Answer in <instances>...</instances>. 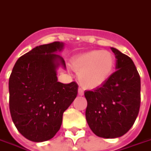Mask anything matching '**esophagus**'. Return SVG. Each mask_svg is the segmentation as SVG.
<instances>
[{
  "label": "esophagus",
  "instance_id": "1",
  "mask_svg": "<svg viewBox=\"0 0 151 151\" xmlns=\"http://www.w3.org/2000/svg\"><path fill=\"white\" fill-rule=\"evenodd\" d=\"M78 94H79V95H83V94H84L83 89H81V88H79V89H78Z\"/></svg>",
  "mask_w": 151,
  "mask_h": 151
}]
</instances>
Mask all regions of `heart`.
<instances>
[{
  "instance_id": "b5f03b06",
  "label": "heart",
  "mask_w": 151,
  "mask_h": 151,
  "mask_svg": "<svg viewBox=\"0 0 151 151\" xmlns=\"http://www.w3.org/2000/svg\"><path fill=\"white\" fill-rule=\"evenodd\" d=\"M115 57L108 51L94 50L79 56L72 62L79 81L86 88L93 89L104 84L113 73Z\"/></svg>"
}]
</instances>
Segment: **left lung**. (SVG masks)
<instances>
[{
    "instance_id": "1",
    "label": "left lung",
    "mask_w": 151,
    "mask_h": 151,
    "mask_svg": "<svg viewBox=\"0 0 151 151\" xmlns=\"http://www.w3.org/2000/svg\"><path fill=\"white\" fill-rule=\"evenodd\" d=\"M116 71L93 90H86V121L96 136L117 138L132 127L141 105V78L133 61L114 47Z\"/></svg>"
}]
</instances>
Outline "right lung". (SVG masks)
I'll list each match as a JSON object with an SVG mask.
<instances>
[{"label": "right lung", "instance_id": "add662e5", "mask_svg": "<svg viewBox=\"0 0 151 151\" xmlns=\"http://www.w3.org/2000/svg\"><path fill=\"white\" fill-rule=\"evenodd\" d=\"M63 47V42H54L34 47L19 58L10 74V115L19 133L29 141L52 139L77 95L76 82L58 81V66L65 68L64 59L57 54Z\"/></svg>", "mask_w": 151, "mask_h": 151}]
</instances>
